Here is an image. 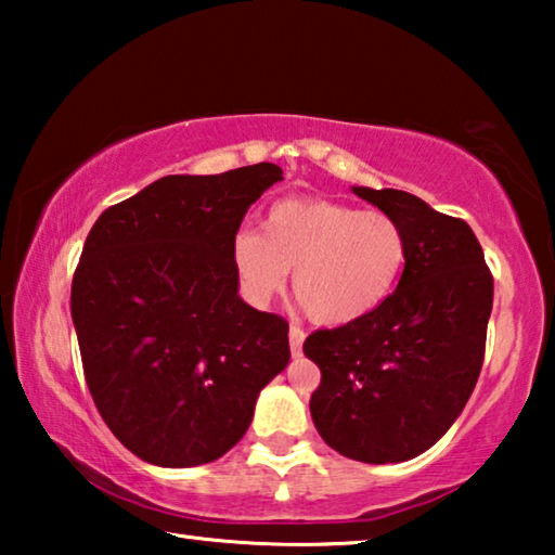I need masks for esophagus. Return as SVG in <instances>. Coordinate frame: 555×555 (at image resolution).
<instances>
[{
	"mask_svg": "<svg viewBox=\"0 0 555 555\" xmlns=\"http://www.w3.org/2000/svg\"><path fill=\"white\" fill-rule=\"evenodd\" d=\"M304 340H306V333L300 331L298 325H291L288 327V343H291V354L294 357H300V347H304Z\"/></svg>",
	"mask_w": 555,
	"mask_h": 555,
	"instance_id": "1",
	"label": "esophagus"
}]
</instances>
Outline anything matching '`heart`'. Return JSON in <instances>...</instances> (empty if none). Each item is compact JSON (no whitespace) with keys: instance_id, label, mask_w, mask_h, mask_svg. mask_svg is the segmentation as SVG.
I'll use <instances>...</instances> for the list:
<instances>
[{"instance_id":"1","label":"heart","mask_w":555,"mask_h":555,"mask_svg":"<svg viewBox=\"0 0 555 555\" xmlns=\"http://www.w3.org/2000/svg\"><path fill=\"white\" fill-rule=\"evenodd\" d=\"M406 255V234L389 212L311 195L276 201L261 234L242 230L232 244L244 294L267 304L294 269V296L321 325L377 311L399 284Z\"/></svg>"}]
</instances>
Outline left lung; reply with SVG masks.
<instances>
[{
  "label": "left lung",
  "instance_id": "1",
  "mask_svg": "<svg viewBox=\"0 0 555 555\" xmlns=\"http://www.w3.org/2000/svg\"><path fill=\"white\" fill-rule=\"evenodd\" d=\"M352 193L401 224L409 255L377 311L306 337L321 367L311 416L340 455L403 463L443 438L475 389L494 279L465 220L393 188Z\"/></svg>",
  "mask_w": 555,
  "mask_h": 555
}]
</instances>
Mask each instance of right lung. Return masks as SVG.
Returning <instances> with one entry per match:
<instances>
[{
	"label": "right lung",
	"mask_w": 555,
	"mask_h": 555,
	"mask_svg": "<svg viewBox=\"0 0 555 555\" xmlns=\"http://www.w3.org/2000/svg\"><path fill=\"white\" fill-rule=\"evenodd\" d=\"M276 164L164 176L100 215L70 288L100 416L152 465L193 467L247 434L288 364V323L240 298L232 244Z\"/></svg>",
	"instance_id": "add662e5"
}]
</instances>
